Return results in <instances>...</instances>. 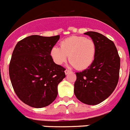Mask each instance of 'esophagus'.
<instances>
[{"mask_svg":"<svg viewBox=\"0 0 130 130\" xmlns=\"http://www.w3.org/2000/svg\"><path fill=\"white\" fill-rule=\"evenodd\" d=\"M69 73H71V71H69V70H68V69H65V74L67 75V74H69Z\"/></svg>","mask_w":130,"mask_h":130,"instance_id":"esophagus-1","label":"esophagus"}]
</instances>
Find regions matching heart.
Here are the masks:
<instances>
[{"instance_id":"heart-1","label":"heart","mask_w":130,"mask_h":130,"mask_svg":"<svg viewBox=\"0 0 130 130\" xmlns=\"http://www.w3.org/2000/svg\"><path fill=\"white\" fill-rule=\"evenodd\" d=\"M96 45L93 40L85 37L72 36L60 43V47L54 46L50 50V56L54 63L62 65L69 61L78 69H87L95 59Z\"/></svg>"}]
</instances>
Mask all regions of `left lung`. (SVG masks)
<instances>
[{
    "instance_id": "8db88e82",
    "label": "left lung",
    "mask_w": 130,
    "mask_h": 130,
    "mask_svg": "<svg viewBox=\"0 0 130 130\" xmlns=\"http://www.w3.org/2000/svg\"><path fill=\"white\" fill-rule=\"evenodd\" d=\"M85 34L95 43V56L87 69L76 73L74 94L81 102L97 105L108 98L117 85L120 57L113 41L106 37L93 31Z\"/></svg>"
}]
</instances>
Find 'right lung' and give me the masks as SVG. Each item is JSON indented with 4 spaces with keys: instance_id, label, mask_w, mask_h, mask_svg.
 <instances>
[{
    "instance_id": "1",
    "label": "right lung",
    "mask_w": 130,
    "mask_h": 130,
    "mask_svg": "<svg viewBox=\"0 0 130 130\" xmlns=\"http://www.w3.org/2000/svg\"><path fill=\"white\" fill-rule=\"evenodd\" d=\"M59 38V35H30L19 41L13 50L10 80L17 96L29 106L43 108L57 97L65 69L53 61L50 50Z\"/></svg>"
}]
</instances>
